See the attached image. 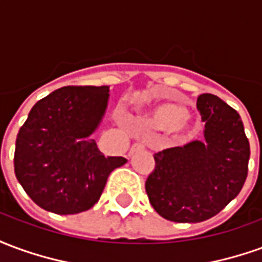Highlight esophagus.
<instances>
[{"label": "esophagus", "mask_w": 262, "mask_h": 262, "mask_svg": "<svg viewBox=\"0 0 262 262\" xmlns=\"http://www.w3.org/2000/svg\"><path fill=\"white\" fill-rule=\"evenodd\" d=\"M142 150H144V146H143V144H140V143L133 144L130 148V151H129V157H130V156H133L135 153H137V151H142Z\"/></svg>", "instance_id": "34e87169"}]
</instances>
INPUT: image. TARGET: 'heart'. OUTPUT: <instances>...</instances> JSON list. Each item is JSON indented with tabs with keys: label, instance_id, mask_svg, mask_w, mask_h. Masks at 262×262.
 I'll list each match as a JSON object with an SVG mask.
<instances>
[{
	"label": "heart",
	"instance_id": "b5f03b06",
	"mask_svg": "<svg viewBox=\"0 0 262 262\" xmlns=\"http://www.w3.org/2000/svg\"><path fill=\"white\" fill-rule=\"evenodd\" d=\"M189 112L184 105L174 102L156 103L140 116V125L150 132H170L177 139L192 135L188 122Z\"/></svg>",
	"mask_w": 262,
	"mask_h": 262
}]
</instances>
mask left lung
<instances>
[{"label": "left lung", "mask_w": 262, "mask_h": 262, "mask_svg": "<svg viewBox=\"0 0 262 262\" xmlns=\"http://www.w3.org/2000/svg\"><path fill=\"white\" fill-rule=\"evenodd\" d=\"M196 106L205 139L154 154L156 167L146 181L154 210L177 223L210 219L247 178L250 143L240 115L212 94L199 95Z\"/></svg>", "instance_id": "obj_1"}]
</instances>
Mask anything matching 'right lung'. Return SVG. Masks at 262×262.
Masks as SVG:
<instances>
[{"mask_svg": "<svg viewBox=\"0 0 262 262\" xmlns=\"http://www.w3.org/2000/svg\"><path fill=\"white\" fill-rule=\"evenodd\" d=\"M109 86H63L37 101L15 144L16 180L40 208L57 214L91 209L123 157H105L91 135L102 122Z\"/></svg>", "mask_w": 262, "mask_h": 262, "instance_id": "1", "label": "right lung"}]
</instances>
